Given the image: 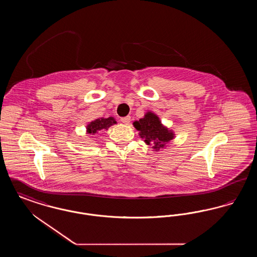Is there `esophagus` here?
<instances>
[{"label":"esophagus","instance_id":"1","mask_svg":"<svg viewBox=\"0 0 257 257\" xmlns=\"http://www.w3.org/2000/svg\"><path fill=\"white\" fill-rule=\"evenodd\" d=\"M120 120H121V122L124 123V124H129L130 120H131V117H130V116H124V117L120 118Z\"/></svg>","mask_w":257,"mask_h":257}]
</instances>
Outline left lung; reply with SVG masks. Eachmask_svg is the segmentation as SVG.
I'll use <instances>...</instances> for the list:
<instances>
[{
    "label": "left lung",
    "mask_w": 257,
    "mask_h": 257,
    "mask_svg": "<svg viewBox=\"0 0 257 257\" xmlns=\"http://www.w3.org/2000/svg\"><path fill=\"white\" fill-rule=\"evenodd\" d=\"M133 124L135 128L140 131L141 138L145 139L147 145L152 146L156 151L174 138L173 132L164 127L159 117L151 111L147 112L144 118L135 121Z\"/></svg>",
    "instance_id": "left-lung-1"
}]
</instances>
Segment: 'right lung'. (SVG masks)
Segmentation results:
<instances>
[{
    "label": "right lung",
    "mask_w": 257,
    "mask_h": 257,
    "mask_svg": "<svg viewBox=\"0 0 257 257\" xmlns=\"http://www.w3.org/2000/svg\"><path fill=\"white\" fill-rule=\"evenodd\" d=\"M116 121L113 117H108V118H98L95 119L93 121L89 123L87 126H86V132L87 134L94 135L100 132L101 130H108V128L115 124Z\"/></svg>",
    "instance_id": "1"
}]
</instances>
